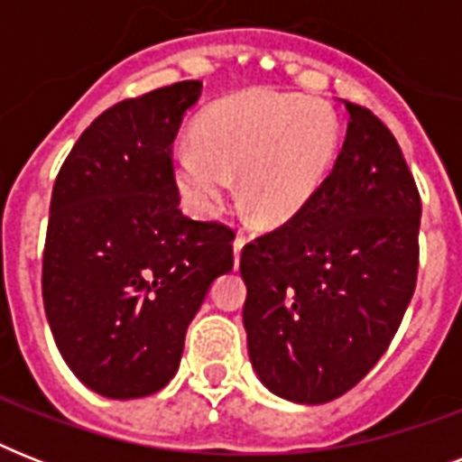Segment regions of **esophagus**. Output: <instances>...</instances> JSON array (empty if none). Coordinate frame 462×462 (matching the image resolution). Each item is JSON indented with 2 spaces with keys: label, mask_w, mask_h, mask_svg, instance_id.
I'll return each mask as SVG.
<instances>
[{
  "label": "esophagus",
  "mask_w": 462,
  "mask_h": 462,
  "mask_svg": "<svg viewBox=\"0 0 462 462\" xmlns=\"http://www.w3.org/2000/svg\"><path fill=\"white\" fill-rule=\"evenodd\" d=\"M242 249H245V237H237L235 239V245H232V252H235V263H239Z\"/></svg>",
  "instance_id": "esophagus-1"
}]
</instances>
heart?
Segmentation results:
<instances>
[{
    "label": "heart",
    "instance_id": "obj_1",
    "mask_svg": "<svg viewBox=\"0 0 462 462\" xmlns=\"http://www.w3.org/2000/svg\"><path fill=\"white\" fill-rule=\"evenodd\" d=\"M340 148L336 112L319 100L245 90L206 110L199 139L172 151V177L196 217H216L235 194L266 225L300 216L328 180Z\"/></svg>",
    "mask_w": 462,
    "mask_h": 462
}]
</instances>
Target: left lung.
Listing matches in <instances>:
<instances>
[{"label": "left lung", "mask_w": 462, "mask_h": 462, "mask_svg": "<svg viewBox=\"0 0 462 462\" xmlns=\"http://www.w3.org/2000/svg\"><path fill=\"white\" fill-rule=\"evenodd\" d=\"M343 103L350 122L328 180L239 261L254 372L271 393L302 405L333 401L365 379L417 282L415 180L393 134Z\"/></svg>", "instance_id": "1"}]
</instances>
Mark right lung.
<instances>
[{
	"mask_svg": "<svg viewBox=\"0 0 462 462\" xmlns=\"http://www.w3.org/2000/svg\"><path fill=\"white\" fill-rule=\"evenodd\" d=\"M199 97L201 81H181L105 110L54 181L47 323L76 379L112 401L170 383L189 323L235 263V232L180 210L172 141Z\"/></svg>",
	"mask_w": 462,
	"mask_h": 462,
	"instance_id": "obj_1",
	"label": "right lung"
}]
</instances>
